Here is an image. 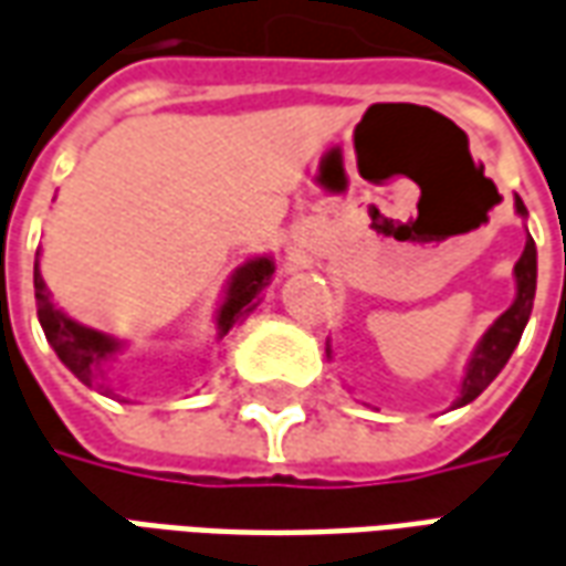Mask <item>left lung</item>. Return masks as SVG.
<instances>
[{"instance_id": "left-lung-1", "label": "left lung", "mask_w": 566, "mask_h": 566, "mask_svg": "<svg viewBox=\"0 0 566 566\" xmlns=\"http://www.w3.org/2000/svg\"><path fill=\"white\" fill-rule=\"evenodd\" d=\"M515 210L521 216H527L524 210V203L521 198H515ZM515 302L509 307L506 314L496 316V323L488 332H484V338L479 340V347H475V354L469 359L467 368V378H463V390H460V399H457V408L460 405L472 402L479 392L491 384V380L503 371V366L509 363V356L512 350L518 347L521 332L527 326V319H531L533 311V295H536V243L527 238L524 243V252H521V259L515 262Z\"/></svg>"}]
</instances>
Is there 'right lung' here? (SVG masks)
I'll return each mask as SVG.
<instances>
[{"label":"right lung","instance_id":"right-lung-1","mask_svg":"<svg viewBox=\"0 0 566 566\" xmlns=\"http://www.w3.org/2000/svg\"><path fill=\"white\" fill-rule=\"evenodd\" d=\"M274 274V262L262 255V259H250L247 264H240L231 283H228L226 302L219 307L216 316V326H219V338H226L231 328L238 326L243 316H250L259 304V295L271 283ZM33 286H35V311H39V323L45 332L48 344L54 347V354L60 356V363L70 368L75 378L87 384V387H97L103 392H112L106 384V363L109 356L118 354V340L97 332V328H87L82 323H75L70 316L57 311L51 298H48V286L42 274H39V262L33 268Z\"/></svg>","mask_w":566,"mask_h":566}]
</instances>
